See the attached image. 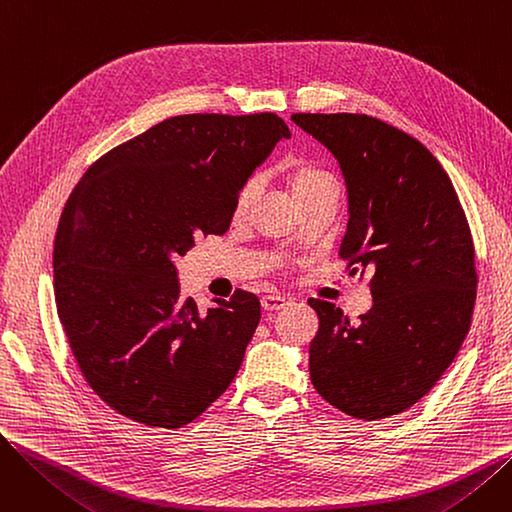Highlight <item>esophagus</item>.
I'll return each mask as SVG.
<instances>
[{
	"mask_svg": "<svg viewBox=\"0 0 512 512\" xmlns=\"http://www.w3.org/2000/svg\"><path fill=\"white\" fill-rule=\"evenodd\" d=\"M288 305V301L284 297H278V294H265V297H261V307L265 311H280Z\"/></svg>",
	"mask_w": 512,
	"mask_h": 512,
	"instance_id": "1",
	"label": "esophagus"
}]
</instances>
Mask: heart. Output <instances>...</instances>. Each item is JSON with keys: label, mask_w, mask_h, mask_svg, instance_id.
<instances>
[{"label": "heart", "mask_w": 512, "mask_h": 512, "mask_svg": "<svg viewBox=\"0 0 512 512\" xmlns=\"http://www.w3.org/2000/svg\"><path fill=\"white\" fill-rule=\"evenodd\" d=\"M288 182H290L292 197L297 203L309 199L313 193L321 191V188H336L334 178L326 170H321L313 164H294L290 168ZM257 191H259V178L253 176L245 184H242V188L238 191V197H236L234 209L240 213L251 203V199L257 195Z\"/></svg>", "instance_id": "b5f03b06"}]
</instances>
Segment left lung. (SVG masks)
Masks as SVG:
<instances>
[{
  "instance_id": "8db88e82",
  "label": "left lung",
  "mask_w": 512,
  "mask_h": 512,
  "mask_svg": "<svg viewBox=\"0 0 512 512\" xmlns=\"http://www.w3.org/2000/svg\"><path fill=\"white\" fill-rule=\"evenodd\" d=\"M290 120L342 170L348 224L338 255L373 270L361 321L309 301L319 317L311 382L355 419L398 415L442 378L471 326L477 274L465 211L440 161L407 132L365 114Z\"/></svg>"
}]
</instances>
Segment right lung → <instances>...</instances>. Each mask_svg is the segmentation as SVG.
<instances>
[{
  "label": "right lung",
  "instance_id": "obj_1",
  "mask_svg": "<svg viewBox=\"0 0 512 512\" xmlns=\"http://www.w3.org/2000/svg\"><path fill=\"white\" fill-rule=\"evenodd\" d=\"M290 139L276 114H186L105 153L72 191L53 249V290L74 359L114 411L176 429L220 398L261 305L236 290L201 311L174 257L230 228L238 191Z\"/></svg>",
  "mask_w": 512,
  "mask_h": 512
}]
</instances>
